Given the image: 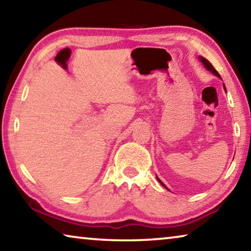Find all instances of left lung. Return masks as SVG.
Masks as SVG:
<instances>
[{
  "label": "left lung",
  "mask_w": 251,
  "mask_h": 251,
  "mask_svg": "<svg viewBox=\"0 0 251 251\" xmlns=\"http://www.w3.org/2000/svg\"><path fill=\"white\" fill-rule=\"evenodd\" d=\"M198 59H199V61H201V62L202 63V65L206 67V70H208V71H210V72H211V73H212V74H214V75H216V76H217V77H219V78H222V77H220V75H219V73H218V72H217V71H216V70L214 69V66H212V65L210 64V63H209V61H207V59H206V58H203L202 56H199V57H198ZM224 88H225V91H226V87H225V84H224ZM156 178H157V180H158V181L160 182V185H161V186H164V187H165V188H166L167 190H169V189L167 188V187H166V186H165V184H164V182H163V181H161V180L159 179V178H158V177H157V176H156Z\"/></svg>",
  "instance_id": "8db88e82"
}]
</instances>
